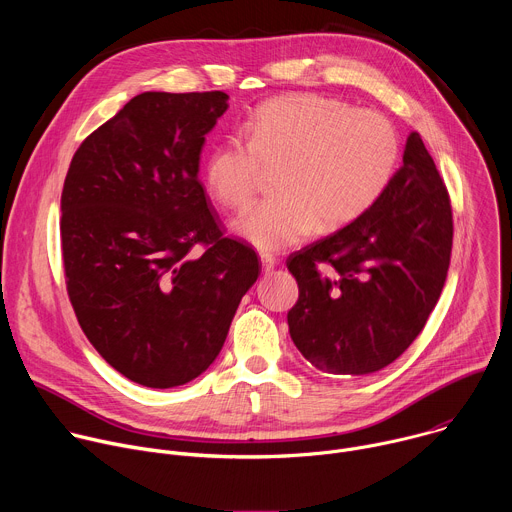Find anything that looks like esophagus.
Listing matches in <instances>:
<instances>
[{
    "label": "esophagus",
    "instance_id": "34e87169",
    "mask_svg": "<svg viewBox=\"0 0 512 512\" xmlns=\"http://www.w3.org/2000/svg\"><path fill=\"white\" fill-rule=\"evenodd\" d=\"M275 257L273 255H267V253H263L261 255V267H263V271L265 273H269V271H273V267H275Z\"/></svg>",
    "mask_w": 512,
    "mask_h": 512
}]
</instances>
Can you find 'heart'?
Wrapping results in <instances>:
<instances>
[{
    "label": "heart",
    "mask_w": 512,
    "mask_h": 512,
    "mask_svg": "<svg viewBox=\"0 0 512 512\" xmlns=\"http://www.w3.org/2000/svg\"><path fill=\"white\" fill-rule=\"evenodd\" d=\"M210 150L204 180L231 210L249 206L273 172V196L233 223L261 251H283L314 229L336 231L367 212L389 186L399 162L393 123L369 109L318 93L265 101Z\"/></svg>",
    "instance_id": "1"
}]
</instances>
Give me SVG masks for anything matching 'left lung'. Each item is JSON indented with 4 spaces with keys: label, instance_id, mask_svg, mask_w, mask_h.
<instances>
[{
    "label": "left lung",
    "instance_id": "1",
    "mask_svg": "<svg viewBox=\"0 0 512 512\" xmlns=\"http://www.w3.org/2000/svg\"><path fill=\"white\" fill-rule=\"evenodd\" d=\"M454 239L448 188L419 133L381 198L340 231L291 253L300 298L289 334L316 369L369 375L423 330L446 283Z\"/></svg>",
    "mask_w": 512,
    "mask_h": 512
}]
</instances>
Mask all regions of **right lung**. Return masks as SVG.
<instances>
[{"instance_id":"obj_1","label":"right lung","mask_w":512,"mask_h":512,"mask_svg":"<svg viewBox=\"0 0 512 512\" xmlns=\"http://www.w3.org/2000/svg\"><path fill=\"white\" fill-rule=\"evenodd\" d=\"M227 99L141 93L79 145L64 178L68 300L97 352L143 387L204 373L261 273L198 180L204 135Z\"/></svg>"}]
</instances>
